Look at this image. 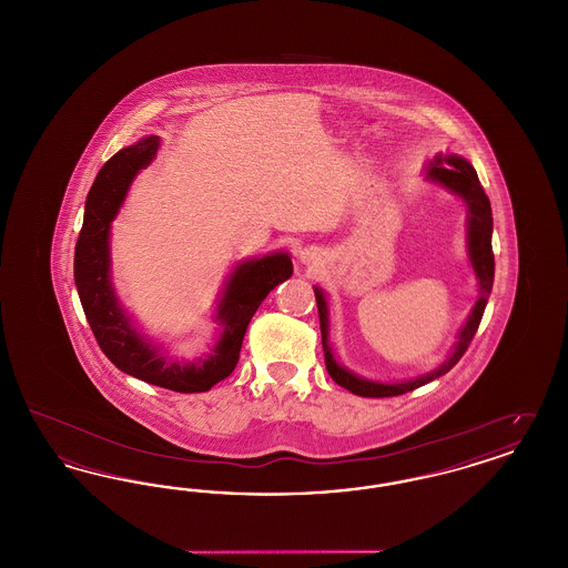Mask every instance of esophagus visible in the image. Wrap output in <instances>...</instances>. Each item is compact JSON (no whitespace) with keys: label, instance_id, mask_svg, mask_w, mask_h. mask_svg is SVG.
<instances>
[{"label":"esophagus","instance_id":"1","mask_svg":"<svg viewBox=\"0 0 568 568\" xmlns=\"http://www.w3.org/2000/svg\"><path fill=\"white\" fill-rule=\"evenodd\" d=\"M302 260H304V262H308V260H311V257H308V253H302Z\"/></svg>","mask_w":568,"mask_h":568}]
</instances>
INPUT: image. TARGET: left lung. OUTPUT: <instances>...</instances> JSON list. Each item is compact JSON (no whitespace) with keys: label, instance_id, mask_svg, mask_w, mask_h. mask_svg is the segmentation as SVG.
I'll return each mask as SVG.
<instances>
[{"label":"left lung","instance_id":"obj_1","mask_svg":"<svg viewBox=\"0 0 568 568\" xmlns=\"http://www.w3.org/2000/svg\"><path fill=\"white\" fill-rule=\"evenodd\" d=\"M428 176L433 181L443 183L447 190L454 191L462 195L468 204V255H470V264L475 268V274L479 278V290L481 294L477 297L473 313L468 315L466 324L459 332L458 343L454 347V353L449 355L447 362H443L436 371L424 375V377L405 381V383H375V381H366V378L355 377L347 368H343L329 349L327 343V306H325V297L320 287H315V300H317V311H320V325H322V345H324L325 368L329 373V377L334 378V383H338L341 387L349 389L355 396H364V398H392V396H400L406 392H413L426 383H430L434 378L449 373L459 362V357L466 353L477 327L481 324L484 311H486L487 297L494 285V251H491V206H489V197L479 183V176L475 172V168L466 160H462L458 155H436L434 162L430 163Z\"/></svg>","mask_w":568,"mask_h":568}]
</instances>
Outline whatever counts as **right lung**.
<instances>
[{
	"mask_svg": "<svg viewBox=\"0 0 568 568\" xmlns=\"http://www.w3.org/2000/svg\"><path fill=\"white\" fill-rule=\"evenodd\" d=\"M158 149L160 138L149 135L114 153L98 172L84 204L74 251V281L93 336L119 371L172 392L197 394L209 392L215 383L232 375L241 357L246 325L264 297L292 276L294 266L287 253H272L236 266L219 304L216 320L223 332L209 357L179 364L155 352L130 325L110 285L109 232L110 221L119 213L130 183L142 168L153 162Z\"/></svg>",
	"mask_w": 568,
	"mask_h": 568,
	"instance_id": "right-lung-1",
	"label": "right lung"
}]
</instances>
